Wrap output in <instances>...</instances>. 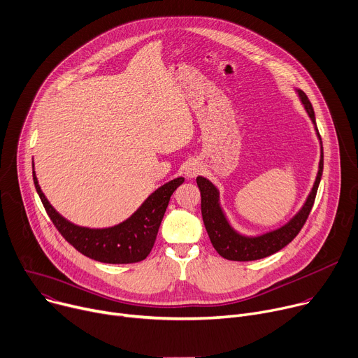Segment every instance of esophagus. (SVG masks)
I'll return each mask as SVG.
<instances>
[{
    "label": "esophagus",
    "mask_w": 358,
    "mask_h": 358,
    "mask_svg": "<svg viewBox=\"0 0 358 358\" xmlns=\"http://www.w3.org/2000/svg\"><path fill=\"white\" fill-rule=\"evenodd\" d=\"M200 171V164L197 161H189L185 164V169H184V174L187 178H194Z\"/></svg>",
    "instance_id": "esophagus-1"
}]
</instances>
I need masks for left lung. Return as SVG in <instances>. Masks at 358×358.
<instances>
[{
    "instance_id": "obj_1",
    "label": "left lung",
    "mask_w": 358,
    "mask_h": 358,
    "mask_svg": "<svg viewBox=\"0 0 358 358\" xmlns=\"http://www.w3.org/2000/svg\"><path fill=\"white\" fill-rule=\"evenodd\" d=\"M301 103L304 104L311 121L314 122L315 133L318 138L321 140V136L318 133V128L315 124V115L313 106L306 95L304 91L297 90ZM322 167H324V155H322V143H321V157H320V166L315 182L313 185V189L310 196L303 206V208L292 217L281 229L274 230L271 233L258 236V237H245L238 234L231 229V225L227 221L220 203H218V191L217 188L204 177H197V185L201 192V214L203 221L206 225V230L208 233V237L211 240L213 247L217 250V252L231 262H254V259L266 258L281 248H284L287 244H289L292 240L297 237V234L301 231L303 225L306 224L310 211L314 206V200L317 196L318 184L322 176Z\"/></svg>"
}]
</instances>
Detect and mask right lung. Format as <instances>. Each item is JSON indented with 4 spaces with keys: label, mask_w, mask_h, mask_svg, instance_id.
I'll return each instance as SVG.
<instances>
[{
    "label": "right lung",
    "mask_w": 358,
    "mask_h": 358,
    "mask_svg": "<svg viewBox=\"0 0 358 358\" xmlns=\"http://www.w3.org/2000/svg\"><path fill=\"white\" fill-rule=\"evenodd\" d=\"M32 178L43 206L59 234L85 257L107 264H131L147 258L154 247L170 197L184 182V178L178 177L164 184L154 191L128 220L110 229L95 230L76 225L59 215L43 194L36 171H32Z\"/></svg>",
    "instance_id": "obj_1"
}]
</instances>
